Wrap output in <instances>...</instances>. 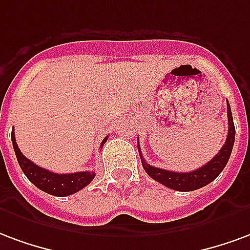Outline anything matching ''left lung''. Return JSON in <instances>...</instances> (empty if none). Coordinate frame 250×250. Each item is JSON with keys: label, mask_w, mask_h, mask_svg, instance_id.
Segmentation results:
<instances>
[{"label": "left lung", "mask_w": 250, "mask_h": 250, "mask_svg": "<svg viewBox=\"0 0 250 250\" xmlns=\"http://www.w3.org/2000/svg\"><path fill=\"white\" fill-rule=\"evenodd\" d=\"M227 112H228V136L227 141L224 144V146L220 149V152L214 156V157L205 164L204 167L200 169L192 170V172L181 173V172H172V170H165V169H160V167H152L145 161L141 154V149L138 145V153L143 161V167L145 172L157 183L163 184L167 188L178 190V192H192L196 189L205 187L208 184H210L217 178V176L222 172V169L229 161V157L232 154L233 144H234V134H236V129H234V124H233L232 110H230V105L229 103L227 104Z\"/></svg>", "instance_id": "8db88e82"}]
</instances>
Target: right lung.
<instances>
[{"label": "right lung", "mask_w": 250, "mask_h": 250, "mask_svg": "<svg viewBox=\"0 0 250 250\" xmlns=\"http://www.w3.org/2000/svg\"><path fill=\"white\" fill-rule=\"evenodd\" d=\"M107 137L104 138L103 146ZM12 143L14 147L16 157L20 164V167L25 173V176L32 184H34L38 189H41L42 192H46L52 196H58V197H65L70 196L73 193H77L83 188L92 183V180L96 176L94 172H77V173H67V174H58L53 173L50 170H46L43 167H38L30 160L23 156L14 137V127L12 130Z\"/></svg>", "instance_id": "obj_1"}]
</instances>
